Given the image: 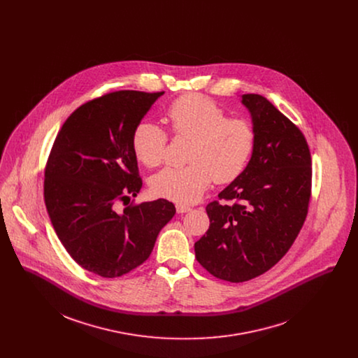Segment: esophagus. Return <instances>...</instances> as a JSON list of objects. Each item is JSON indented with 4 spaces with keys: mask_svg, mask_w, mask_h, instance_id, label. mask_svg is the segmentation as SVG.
I'll return each mask as SVG.
<instances>
[{
    "mask_svg": "<svg viewBox=\"0 0 358 358\" xmlns=\"http://www.w3.org/2000/svg\"><path fill=\"white\" fill-rule=\"evenodd\" d=\"M176 210L178 213H186V212H190L192 208L189 205L176 204Z\"/></svg>",
    "mask_w": 358,
    "mask_h": 358,
    "instance_id": "34e87169",
    "label": "esophagus"
}]
</instances>
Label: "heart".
Returning <instances> with one entry per match:
<instances>
[{
    "instance_id": "obj_1",
    "label": "heart",
    "mask_w": 358,
    "mask_h": 358,
    "mask_svg": "<svg viewBox=\"0 0 358 358\" xmlns=\"http://www.w3.org/2000/svg\"><path fill=\"white\" fill-rule=\"evenodd\" d=\"M166 120L176 136L193 141L187 166H168L155 173L154 194L180 204L196 203L210 182L229 183L245 169L255 146L252 125L227 113L201 95H185L166 110ZM166 145L165 131L152 121H141L132 134V150L145 166L161 164Z\"/></svg>"
}]
</instances>
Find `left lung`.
<instances>
[{
	"label": "left lung",
	"mask_w": 358,
	"mask_h": 358,
	"mask_svg": "<svg viewBox=\"0 0 358 358\" xmlns=\"http://www.w3.org/2000/svg\"><path fill=\"white\" fill-rule=\"evenodd\" d=\"M241 103L255 132L252 155L219 193L223 205H206L209 229L194 244L212 275L243 282L263 274L288 252L307 215L311 158L306 139L266 98L247 94Z\"/></svg>",
	"instance_id": "1"
}]
</instances>
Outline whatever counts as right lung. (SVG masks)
I'll use <instances>...</instances> for the list:
<instances>
[{
  "label": "right lung",
  "mask_w": 358,
  "mask_h": 358,
  "mask_svg": "<svg viewBox=\"0 0 358 358\" xmlns=\"http://www.w3.org/2000/svg\"><path fill=\"white\" fill-rule=\"evenodd\" d=\"M162 94L118 91L85 103L55 139L44 182L52 226L69 255L101 277L148 260L176 212L164 199L119 209L142 189L132 134Z\"/></svg>",
  "instance_id": "obj_1"
}]
</instances>
